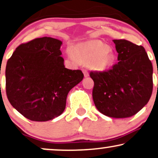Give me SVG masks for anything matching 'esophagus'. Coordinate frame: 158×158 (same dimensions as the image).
I'll return each mask as SVG.
<instances>
[{
	"label": "esophagus",
	"instance_id": "1",
	"mask_svg": "<svg viewBox=\"0 0 158 158\" xmlns=\"http://www.w3.org/2000/svg\"><path fill=\"white\" fill-rule=\"evenodd\" d=\"M82 71H83V74H84V76L85 77H88L89 75V72H88L86 69H82Z\"/></svg>",
	"mask_w": 158,
	"mask_h": 158
}]
</instances>
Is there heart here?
Here are the masks:
<instances>
[{"mask_svg":"<svg viewBox=\"0 0 158 158\" xmlns=\"http://www.w3.org/2000/svg\"><path fill=\"white\" fill-rule=\"evenodd\" d=\"M69 56L73 60L78 59L85 62H91L94 69L105 70L111 66L114 61V54L105 45L99 42L81 44L75 48V50L69 48Z\"/></svg>","mask_w":158,"mask_h":158,"instance_id":"1","label":"heart"}]
</instances>
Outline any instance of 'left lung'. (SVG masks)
Listing matches in <instances>:
<instances>
[{
  "mask_svg": "<svg viewBox=\"0 0 158 158\" xmlns=\"http://www.w3.org/2000/svg\"><path fill=\"white\" fill-rule=\"evenodd\" d=\"M118 62L111 69L91 71L92 91L97 110L114 118L131 117L150 99L153 89L152 64L145 49L126 40H113Z\"/></svg>",
  "mask_w": 158,
  "mask_h": 158,
  "instance_id": "left-lung-1",
  "label": "left lung"
}]
</instances>
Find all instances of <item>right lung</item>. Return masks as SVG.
<instances>
[{
    "mask_svg": "<svg viewBox=\"0 0 158 158\" xmlns=\"http://www.w3.org/2000/svg\"><path fill=\"white\" fill-rule=\"evenodd\" d=\"M61 41L44 37L20 44L7 61L6 91L12 106L32 121L64 112L69 91L83 80L81 70L64 67Z\"/></svg>",
    "mask_w": 158,
    "mask_h": 158,
    "instance_id": "1",
    "label": "right lung"
}]
</instances>
